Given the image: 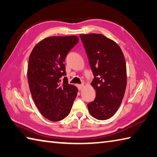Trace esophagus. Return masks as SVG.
Returning <instances> with one entry per match:
<instances>
[{"label":"esophagus","mask_w":157,"mask_h":157,"mask_svg":"<svg viewBox=\"0 0 157 157\" xmlns=\"http://www.w3.org/2000/svg\"><path fill=\"white\" fill-rule=\"evenodd\" d=\"M77 87H78V89H79V90H81V89H82L83 87H84V85L83 84L77 85Z\"/></svg>","instance_id":"esophagus-1"}]
</instances>
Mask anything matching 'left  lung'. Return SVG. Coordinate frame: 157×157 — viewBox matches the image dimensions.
I'll list each match as a JSON object with an SVG mask.
<instances>
[{
	"mask_svg": "<svg viewBox=\"0 0 157 157\" xmlns=\"http://www.w3.org/2000/svg\"><path fill=\"white\" fill-rule=\"evenodd\" d=\"M94 78L91 85L96 92L87 104L95 119L106 120L116 113L127 86V68L123 53L114 40L101 34H80Z\"/></svg>",
	"mask_w": 157,
	"mask_h": 157,
	"instance_id": "left-lung-1",
	"label": "left lung"
}]
</instances>
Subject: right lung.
<instances>
[{
  "instance_id": "obj_1",
  "label": "right lung",
  "mask_w": 157,
  "mask_h": 157,
  "mask_svg": "<svg viewBox=\"0 0 157 157\" xmlns=\"http://www.w3.org/2000/svg\"><path fill=\"white\" fill-rule=\"evenodd\" d=\"M76 36H49L33 48L28 64V81L33 100L48 120L59 121L69 114L78 93L68 84L63 63L67 54L78 42Z\"/></svg>"
}]
</instances>
